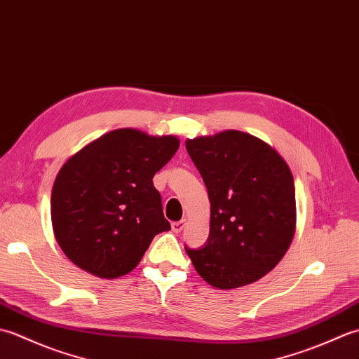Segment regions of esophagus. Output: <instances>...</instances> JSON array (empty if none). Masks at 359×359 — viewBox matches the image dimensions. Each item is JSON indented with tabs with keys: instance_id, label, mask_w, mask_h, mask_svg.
I'll list each match as a JSON object with an SVG mask.
<instances>
[{
	"instance_id": "1",
	"label": "esophagus",
	"mask_w": 359,
	"mask_h": 359,
	"mask_svg": "<svg viewBox=\"0 0 359 359\" xmlns=\"http://www.w3.org/2000/svg\"><path fill=\"white\" fill-rule=\"evenodd\" d=\"M187 224H188L187 219H182V220H179V222H172V224H171L172 231H174V233H180L182 230H184Z\"/></svg>"
}]
</instances>
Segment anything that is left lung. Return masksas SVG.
Segmentation results:
<instances>
[{"label": "left lung", "instance_id": "obj_1", "mask_svg": "<svg viewBox=\"0 0 359 359\" xmlns=\"http://www.w3.org/2000/svg\"><path fill=\"white\" fill-rule=\"evenodd\" d=\"M185 144L211 205L207 243L187 253L212 287L253 284L279 264L293 241V174L269 143L236 129Z\"/></svg>", "mask_w": 359, "mask_h": 359}]
</instances>
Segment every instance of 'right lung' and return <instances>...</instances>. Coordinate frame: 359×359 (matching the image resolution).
Instances as JSON below:
<instances>
[{"label":"right lung","instance_id":"obj_1","mask_svg":"<svg viewBox=\"0 0 359 359\" xmlns=\"http://www.w3.org/2000/svg\"><path fill=\"white\" fill-rule=\"evenodd\" d=\"M179 144L175 135L121 128L66 160L53 182L50 219L71 262L116 279L139 265L156 234L171 230L152 177Z\"/></svg>","mask_w":359,"mask_h":359}]
</instances>
